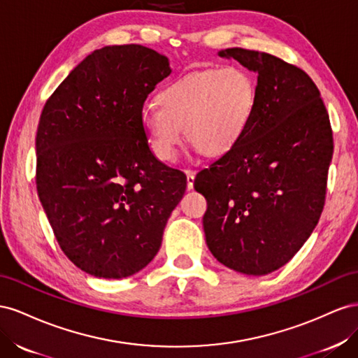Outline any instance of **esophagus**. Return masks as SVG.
Here are the masks:
<instances>
[{
  "mask_svg": "<svg viewBox=\"0 0 358 358\" xmlns=\"http://www.w3.org/2000/svg\"><path fill=\"white\" fill-rule=\"evenodd\" d=\"M186 177H187V189H193V182H195V172L192 169H186Z\"/></svg>",
  "mask_w": 358,
  "mask_h": 358,
  "instance_id": "1",
  "label": "esophagus"
}]
</instances>
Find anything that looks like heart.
<instances>
[{
    "label": "heart",
    "instance_id": "b5f03b06",
    "mask_svg": "<svg viewBox=\"0 0 358 358\" xmlns=\"http://www.w3.org/2000/svg\"><path fill=\"white\" fill-rule=\"evenodd\" d=\"M156 105L142 108L141 126L160 162L177 159L181 129L203 155L220 156L246 131L257 105V85L240 67L203 70L163 87Z\"/></svg>",
    "mask_w": 358,
    "mask_h": 358
}]
</instances>
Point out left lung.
<instances>
[{
	"instance_id": "1",
	"label": "left lung",
	"mask_w": 358,
	"mask_h": 358,
	"mask_svg": "<svg viewBox=\"0 0 358 358\" xmlns=\"http://www.w3.org/2000/svg\"><path fill=\"white\" fill-rule=\"evenodd\" d=\"M219 55L257 71V105L237 144L195 178L208 202L203 232L219 262L264 275L301 249L321 217L333 131L304 70L243 48Z\"/></svg>"
}]
</instances>
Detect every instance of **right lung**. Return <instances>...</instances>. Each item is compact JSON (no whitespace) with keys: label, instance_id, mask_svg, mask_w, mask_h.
Wrapping results in <instances>:
<instances>
[{"label":"right lung","instance_id":"right-lung-1","mask_svg":"<svg viewBox=\"0 0 358 358\" xmlns=\"http://www.w3.org/2000/svg\"><path fill=\"white\" fill-rule=\"evenodd\" d=\"M165 55L105 46L58 85L40 115L38 198L66 257L83 271L122 279L148 265L187 178L152 155L145 100L169 76Z\"/></svg>","mask_w":358,"mask_h":358}]
</instances>
